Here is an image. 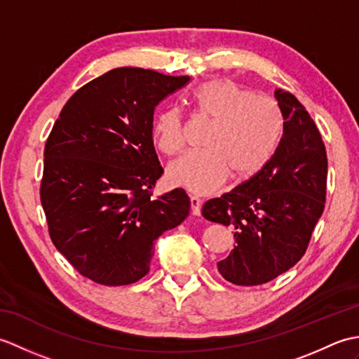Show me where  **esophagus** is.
<instances>
[{
    "mask_svg": "<svg viewBox=\"0 0 359 359\" xmlns=\"http://www.w3.org/2000/svg\"><path fill=\"white\" fill-rule=\"evenodd\" d=\"M189 203H191V211H193V215H194V216H201V205H202L201 197L191 196V197H189Z\"/></svg>",
    "mask_w": 359,
    "mask_h": 359,
    "instance_id": "obj_1",
    "label": "esophagus"
}]
</instances>
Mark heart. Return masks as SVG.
Segmentation results:
<instances>
[{
	"label": "heart",
	"mask_w": 359,
	"mask_h": 359,
	"mask_svg": "<svg viewBox=\"0 0 359 359\" xmlns=\"http://www.w3.org/2000/svg\"><path fill=\"white\" fill-rule=\"evenodd\" d=\"M189 102L212 121L203 151L187 152L168 166V180L196 194L216 191L230 177H253L276 152L284 134L279 104L228 79L201 83ZM152 139L165 156L185 147V120L179 108H166L152 123Z\"/></svg>",
	"instance_id": "1"
}]
</instances>
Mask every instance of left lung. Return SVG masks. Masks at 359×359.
Masks as SVG:
<instances>
[{"label": "left lung", "mask_w": 359, "mask_h": 359, "mask_svg": "<svg viewBox=\"0 0 359 359\" xmlns=\"http://www.w3.org/2000/svg\"><path fill=\"white\" fill-rule=\"evenodd\" d=\"M284 116V134L261 171L216 199L202 215L233 225L231 253L217 264L236 285L270 282L299 261L325 205L327 152L321 133L288 90L274 93Z\"/></svg>", "instance_id": "8db88e82"}]
</instances>
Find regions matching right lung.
<instances>
[{"instance_id":"1","label":"right lung","mask_w":359,"mask_h":359,"mask_svg":"<svg viewBox=\"0 0 359 359\" xmlns=\"http://www.w3.org/2000/svg\"><path fill=\"white\" fill-rule=\"evenodd\" d=\"M188 81L117 67L67 100L46 140L40 199L49 236L97 284L140 280L158 236L188 216L182 188L151 197L163 174L152 142L156 106Z\"/></svg>"}]
</instances>
